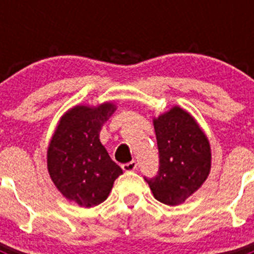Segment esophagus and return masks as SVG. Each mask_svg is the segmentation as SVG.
Segmentation results:
<instances>
[{
    "mask_svg": "<svg viewBox=\"0 0 254 254\" xmlns=\"http://www.w3.org/2000/svg\"><path fill=\"white\" fill-rule=\"evenodd\" d=\"M122 169L125 170V172H133V170L137 169V163L134 160L129 161V163H126L122 165Z\"/></svg>",
    "mask_w": 254,
    "mask_h": 254,
    "instance_id": "34e87169",
    "label": "esophagus"
}]
</instances>
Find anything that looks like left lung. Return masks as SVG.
<instances>
[{"instance_id": "1", "label": "left lung", "mask_w": 254, "mask_h": 254, "mask_svg": "<svg viewBox=\"0 0 254 254\" xmlns=\"http://www.w3.org/2000/svg\"><path fill=\"white\" fill-rule=\"evenodd\" d=\"M159 149V170L145 178L158 201L181 205L207 179L211 149L206 134L188 112L173 107L154 118Z\"/></svg>"}]
</instances>
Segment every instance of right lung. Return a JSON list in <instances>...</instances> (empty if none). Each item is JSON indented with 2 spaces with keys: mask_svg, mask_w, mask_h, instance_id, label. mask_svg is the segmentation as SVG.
I'll list each match as a JSON object with an SVG mask.
<instances>
[{
  "mask_svg": "<svg viewBox=\"0 0 254 254\" xmlns=\"http://www.w3.org/2000/svg\"><path fill=\"white\" fill-rule=\"evenodd\" d=\"M114 111L113 103L76 105L62 116L49 142L47 165L52 182L81 207L105 201L123 173L99 140L103 125Z\"/></svg>",
  "mask_w": 254,
  "mask_h": 254,
  "instance_id": "add662e5",
  "label": "right lung"
}]
</instances>
